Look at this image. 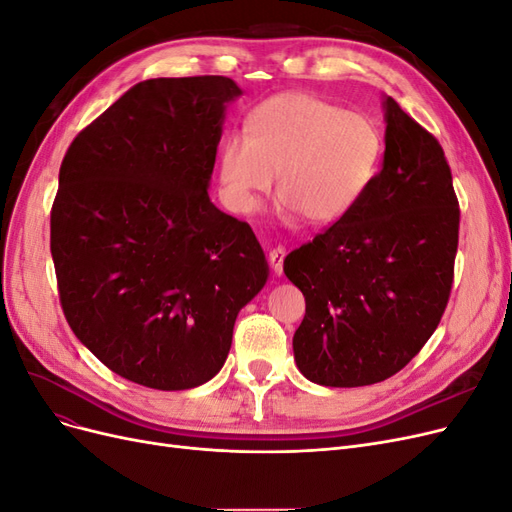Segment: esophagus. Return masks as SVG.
Returning <instances> with one entry per match:
<instances>
[{
	"label": "esophagus",
	"mask_w": 512,
	"mask_h": 512,
	"mask_svg": "<svg viewBox=\"0 0 512 512\" xmlns=\"http://www.w3.org/2000/svg\"><path fill=\"white\" fill-rule=\"evenodd\" d=\"M284 258H286V247L284 245H277L269 252V262L273 265V271L280 275L282 267H284Z\"/></svg>",
	"instance_id": "obj_1"
}]
</instances>
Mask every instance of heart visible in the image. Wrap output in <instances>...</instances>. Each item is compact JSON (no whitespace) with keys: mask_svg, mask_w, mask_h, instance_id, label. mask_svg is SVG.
Here are the masks:
<instances>
[{"mask_svg":"<svg viewBox=\"0 0 512 512\" xmlns=\"http://www.w3.org/2000/svg\"><path fill=\"white\" fill-rule=\"evenodd\" d=\"M245 130L220 151L226 200L241 213L258 209L277 173L286 213L331 224L361 203L378 175L384 143L376 123L320 96L284 91L262 100Z\"/></svg>","mask_w":512,"mask_h":512,"instance_id":"obj_1","label":"heart"}]
</instances>
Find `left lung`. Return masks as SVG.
I'll use <instances>...</instances> for the list:
<instances>
[{"label":"left lung","instance_id":"obj_1","mask_svg":"<svg viewBox=\"0 0 512 512\" xmlns=\"http://www.w3.org/2000/svg\"><path fill=\"white\" fill-rule=\"evenodd\" d=\"M384 162L342 220L288 254L305 318L292 337L301 374L322 386L395 376L438 329L451 297L459 200L438 138L389 96Z\"/></svg>","mask_w":512,"mask_h":512}]
</instances>
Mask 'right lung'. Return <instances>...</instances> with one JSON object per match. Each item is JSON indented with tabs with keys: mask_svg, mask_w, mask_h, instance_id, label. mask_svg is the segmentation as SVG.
<instances>
[{
	"mask_svg": "<svg viewBox=\"0 0 512 512\" xmlns=\"http://www.w3.org/2000/svg\"><path fill=\"white\" fill-rule=\"evenodd\" d=\"M228 76L149 79L76 134L59 168L51 254L74 335L117 376L158 391L222 369L239 309L267 282L250 224L209 179Z\"/></svg>",
	"mask_w": 512,
	"mask_h": 512,
	"instance_id": "1",
	"label": "right lung"
}]
</instances>
